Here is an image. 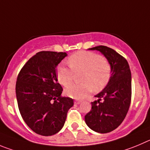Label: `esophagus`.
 <instances>
[{
  "instance_id": "1",
  "label": "esophagus",
  "mask_w": 150,
  "mask_h": 150,
  "mask_svg": "<svg viewBox=\"0 0 150 150\" xmlns=\"http://www.w3.org/2000/svg\"><path fill=\"white\" fill-rule=\"evenodd\" d=\"M81 103V100H75V104H80Z\"/></svg>"
}]
</instances>
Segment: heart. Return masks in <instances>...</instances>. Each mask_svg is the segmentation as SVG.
Masks as SVG:
<instances>
[{
	"label": "heart",
	"instance_id": "b5f03b06",
	"mask_svg": "<svg viewBox=\"0 0 150 150\" xmlns=\"http://www.w3.org/2000/svg\"><path fill=\"white\" fill-rule=\"evenodd\" d=\"M70 67L60 65L57 68V78L61 84L67 86L74 80V73L83 72L80 85H72L65 89L69 97L81 99L92 89L100 92L108 84L111 78V64L107 58L87 51L75 53L68 60Z\"/></svg>",
	"mask_w": 150,
	"mask_h": 150
}]
</instances>
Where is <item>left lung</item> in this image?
I'll return each mask as SVG.
<instances>
[{"label":"left lung","instance_id":"1","mask_svg":"<svg viewBox=\"0 0 150 150\" xmlns=\"http://www.w3.org/2000/svg\"><path fill=\"white\" fill-rule=\"evenodd\" d=\"M98 50L111 64L112 75L107 86L95 97L92 109L85 115V122L95 132L107 133L121 125L125 118L132 96V78L128 62L122 55L110 47L98 46Z\"/></svg>","mask_w":150,"mask_h":150}]
</instances>
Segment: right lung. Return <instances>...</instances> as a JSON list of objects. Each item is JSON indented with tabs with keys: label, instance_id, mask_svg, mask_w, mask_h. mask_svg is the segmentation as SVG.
I'll return each mask as SVG.
<instances>
[{
	"label": "right lung",
	"instance_id": "add662e5",
	"mask_svg": "<svg viewBox=\"0 0 150 150\" xmlns=\"http://www.w3.org/2000/svg\"><path fill=\"white\" fill-rule=\"evenodd\" d=\"M66 52L42 51L24 64L17 78L15 92L18 109L28 127L43 136L58 132L64 127L73 99L62 97L63 88L56 67Z\"/></svg>",
	"mask_w": 150,
	"mask_h": 150
}]
</instances>
